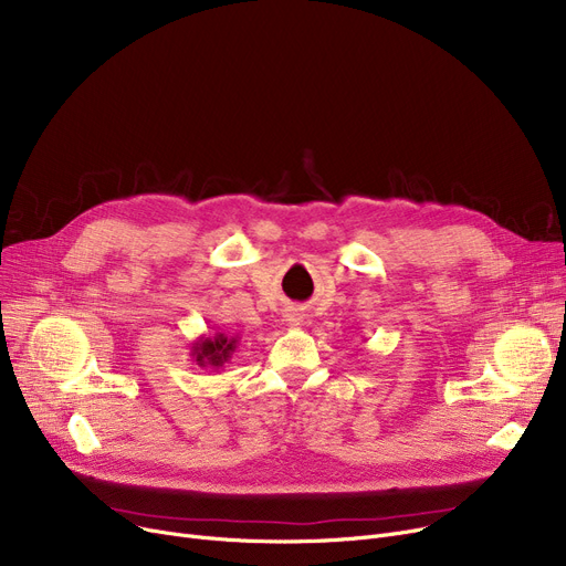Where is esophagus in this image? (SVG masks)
Wrapping results in <instances>:
<instances>
[{"label": "esophagus", "instance_id": "esophagus-1", "mask_svg": "<svg viewBox=\"0 0 566 566\" xmlns=\"http://www.w3.org/2000/svg\"><path fill=\"white\" fill-rule=\"evenodd\" d=\"M286 321H289L291 325H301V323H303V314H301L298 310H289V312H286Z\"/></svg>", "mask_w": 566, "mask_h": 566}]
</instances>
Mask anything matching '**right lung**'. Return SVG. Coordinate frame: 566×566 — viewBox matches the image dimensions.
<instances>
[{"label":"right lung","instance_id":"right-lung-1","mask_svg":"<svg viewBox=\"0 0 566 566\" xmlns=\"http://www.w3.org/2000/svg\"><path fill=\"white\" fill-rule=\"evenodd\" d=\"M238 342H241V337L238 335H233V337H227L224 333H216L213 337L201 335L190 346L192 363H197L201 369H206V367L222 369L231 360V355L235 353Z\"/></svg>","mask_w":566,"mask_h":566}]
</instances>
